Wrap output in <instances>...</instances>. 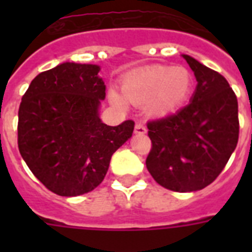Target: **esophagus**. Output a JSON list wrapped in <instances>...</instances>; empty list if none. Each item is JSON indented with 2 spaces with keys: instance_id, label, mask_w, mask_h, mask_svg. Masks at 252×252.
<instances>
[{
  "instance_id": "esophagus-1",
  "label": "esophagus",
  "mask_w": 252,
  "mask_h": 252,
  "mask_svg": "<svg viewBox=\"0 0 252 252\" xmlns=\"http://www.w3.org/2000/svg\"><path fill=\"white\" fill-rule=\"evenodd\" d=\"M134 132L138 134H144L146 133V126L145 124L142 122H137L136 123V126H134Z\"/></svg>"
}]
</instances>
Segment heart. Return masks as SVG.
<instances>
[{"mask_svg": "<svg viewBox=\"0 0 252 252\" xmlns=\"http://www.w3.org/2000/svg\"><path fill=\"white\" fill-rule=\"evenodd\" d=\"M122 87L130 103L148 102L150 114L165 115L175 110L187 96L191 89V77L183 68L153 66L126 77ZM110 96L118 106H126V100L118 93L112 91Z\"/></svg>", "mask_w": 252, "mask_h": 252, "instance_id": "obj_1", "label": "heart"}]
</instances>
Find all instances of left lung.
<instances>
[{
    "label": "left lung",
    "instance_id": "1",
    "mask_svg": "<svg viewBox=\"0 0 252 252\" xmlns=\"http://www.w3.org/2000/svg\"><path fill=\"white\" fill-rule=\"evenodd\" d=\"M197 81L187 106L148 122L152 141L146 167L162 187L203 189L215 182L238 144L237 95L223 76L183 55Z\"/></svg>",
    "mask_w": 252,
    "mask_h": 252
}]
</instances>
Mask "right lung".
Wrapping results in <instances>:
<instances>
[{
	"label": "right lung",
	"mask_w": 252,
	"mask_h": 252,
	"mask_svg": "<svg viewBox=\"0 0 252 252\" xmlns=\"http://www.w3.org/2000/svg\"><path fill=\"white\" fill-rule=\"evenodd\" d=\"M99 69L64 63L37 74L22 96L19 153L56 195H84L98 187L112 154L133 133V120L110 126L99 119V104L106 96Z\"/></svg>",
	"instance_id": "add662e5"
}]
</instances>
